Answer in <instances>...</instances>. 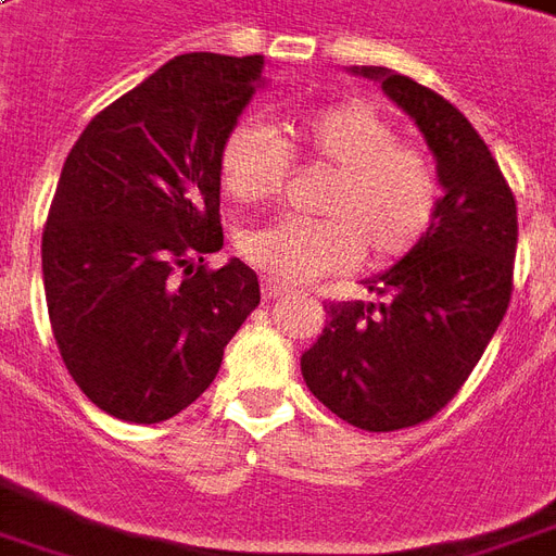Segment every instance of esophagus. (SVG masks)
Instances as JSON below:
<instances>
[{
  "instance_id": "obj_1",
  "label": "esophagus",
  "mask_w": 556,
  "mask_h": 556,
  "mask_svg": "<svg viewBox=\"0 0 556 556\" xmlns=\"http://www.w3.org/2000/svg\"><path fill=\"white\" fill-rule=\"evenodd\" d=\"M262 298L282 300V298H289V289H286V286H279V282H274V279H265V282H262Z\"/></svg>"
}]
</instances>
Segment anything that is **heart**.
<instances>
[{
    "mask_svg": "<svg viewBox=\"0 0 556 556\" xmlns=\"http://www.w3.org/2000/svg\"><path fill=\"white\" fill-rule=\"evenodd\" d=\"M291 155L330 164L318 220L279 217L241 241L247 262L267 277L300 286L356 258L386 265L413 253L433 229L442 179L433 155L401 141V129L371 102L320 105L279 126L256 121L226 131L217 152L220 188L232 203L256 205L279 191Z\"/></svg>",
    "mask_w": 556,
    "mask_h": 556,
    "instance_id": "heart-1",
    "label": "heart"
}]
</instances>
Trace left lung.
<instances>
[{"label": "left lung", "mask_w": 556, "mask_h": 556, "mask_svg": "<svg viewBox=\"0 0 556 556\" xmlns=\"http://www.w3.org/2000/svg\"><path fill=\"white\" fill-rule=\"evenodd\" d=\"M380 81L425 135L442 179L433 229L397 265L365 279L374 303H327V327L300 356L309 392L341 421L392 433L433 418L468 380L513 294L516 197L466 114L386 67Z\"/></svg>", "instance_id": "1"}]
</instances>
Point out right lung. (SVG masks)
<instances>
[{
    "label": "right lung",
    "instance_id": "obj_1",
    "mask_svg": "<svg viewBox=\"0 0 556 556\" xmlns=\"http://www.w3.org/2000/svg\"><path fill=\"white\" fill-rule=\"evenodd\" d=\"M262 55L188 52L100 111L70 150L43 226V289L70 377L102 413L159 425L217 377L258 306L224 247L217 152L262 79Z\"/></svg>",
    "mask_w": 556,
    "mask_h": 556
}]
</instances>
